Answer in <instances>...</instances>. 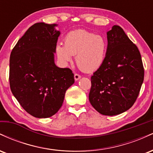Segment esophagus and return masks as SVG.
<instances>
[{"mask_svg": "<svg viewBox=\"0 0 153 153\" xmlns=\"http://www.w3.org/2000/svg\"><path fill=\"white\" fill-rule=\"evenodd\" d=\"M80 75H79V74H77V73H75V74L74 75V78H75V80H79V79L80 78Z\"/></svg>", "mask_w": 153, "mask_h": 153, "instance_id": "obj_1", "label": "esophagus"}]
</instances>
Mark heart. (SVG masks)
Returning <instances> with one entry per match:
<instances>
[{"label": "heart", "mask_w": 153, "mask_h": 153, "mask_svg": "<svg viewBox=\"0 0 153 153\" xmlns=\"http://www.w3.org/2000/svg\"><path fill=\"white\" fill-rule=\"evenodd\" d=\"M108 43L103 36L94 33L77 29L68 33L64 45L56 46V54L62 63L75 62L79 69L85 73H93L101 68L107 54Z\"/></svg>", "instance_id": "b5f03b06"}]
</instances>
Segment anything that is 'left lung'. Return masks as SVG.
<instances>
[{
	"instance_id": "8db88e82",
	"label": "left lung",
	"mask_w": 153,
	"mask_h": 153,
	"mask_svg": "<svg viewBox=\"0 0 153 153\" xmlns=\"http://www.w3.org/2000/svg\"><path fill=\"white\" fill-rule=\"evenodd\" d=\"M104 62L91 76L89 101L100 114L114 116L133 106L144 80V67L137 47L119 26L107 32Z\"/></svg>"
}]
</instances>
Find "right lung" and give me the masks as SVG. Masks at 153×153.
I'll list each match as a JSON object with an SVG mask.
<instances>
[{"instance_id": "add662e5", "label": "right lung", "mask_w": 153, "mask_h": 153, "mask_svg": "<svg viewBox=\"0 0 153 153\" xmlns=\"http://www.w3.org/2000/svg\"><path fill=\"white\" fill-rule=\"evenodd\" d=\"M55 26L34 24L19 40L10 56L12 94L22 108L36 118L55 114L62 106L66 91L75 82L71 69L54 64V53L60 34Z\"/></svg>"}]
</instances>
